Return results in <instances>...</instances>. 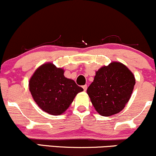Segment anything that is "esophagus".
Segmentation results:
<instances>
[{
	"mask_svg": "<svg viewBox=\"0 0 156 156\" xmlns=\"http://www.w3.org/2000/svg\"><path fill=\"white\" fill-rule=\"evenodd\" d=\"M87 85H83V90H84V91H86V90H87Z\"/></svg>",
	"mask_w": 156,
	"mask_h": 156,
	"instance_id": "1",
	"label": "esophagus"
}]
</instances>
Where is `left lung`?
Wrapping results in <instances>:
<instances>
[{"label":"left lung","mask_w":156,"mask_h":156,"mask_svg":"<svg viewBox=\"0 0 156 156\" xmlns=\"http://www.w3.org/2000/svg\"><path fill=\"white\" fill-rule=\"evenodd\" d=\"M136 84L133 73L119 62H112L96 72L87 87L92 105L99 114L110 116L124 109L130 100Z\"/></svg>","instance_id":"left-lung-1"}]
</instances>
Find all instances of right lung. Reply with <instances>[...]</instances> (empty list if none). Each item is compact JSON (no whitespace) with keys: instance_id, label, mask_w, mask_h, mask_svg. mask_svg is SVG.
Returning <instances> with one entry per match:
<instances>
[{"instance_id":"obj_1","label":"right lung","mask_w":156,"mask_h":156,"mask_svg":"<svg viewBox=\"0 0 156 156\" xmlns=\"http://www.w3.org/2000/svg\"><path fill=\"white\" fill-rule=\"evenodd\" d=\"M64 69L52 62L38 67L29 82L31 96L38 107L54 116L63 113L78 93L83 90L71 79L64 76Z\"/></svg>"}]
</instances>
